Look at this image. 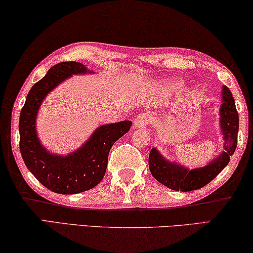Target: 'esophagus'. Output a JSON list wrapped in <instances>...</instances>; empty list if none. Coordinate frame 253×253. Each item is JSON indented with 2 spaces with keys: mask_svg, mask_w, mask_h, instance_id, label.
<instances>
[{
  "mask_svg": "<svg viewBox=\"0 0 253 253\" xmlns=\"http://www.w3.org/2000/svg\"><path fill=\"white\" fill-rule=\"evenodd\" d=\"M149 123H150V118L146 114H140L134 119V126L138 129H146Z\"/></svg>",
  "mask_w": 253,
  "mask_h": 253,
  "instance_id": "obj_1",
  "label": "esophagus"
}]
</instances>
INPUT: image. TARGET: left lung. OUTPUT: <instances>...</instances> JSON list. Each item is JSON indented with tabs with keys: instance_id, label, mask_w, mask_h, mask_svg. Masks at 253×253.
I'll list each match as a JSON object with an SVG mask.
<instances>
[{
	"instance_id": "obj_1",
	"label": "left lung",
	"mask_w": 253,
	"mask_h": 253,
	"mask_svg": "<svg viewBox=\"0 0 253 253\" xmlns=\"http://www.w3.org/2000/svg\"><path fill=\"white\" fill-rule=\"evenodd\" d=\"M222 99L221 127L224 133L225 151L205 167L189 170L179 165L169 163L155 148H152L149 155V169L159 183L166 187L180 192L200 189L212 181L230 163V156L234 154L238 143L239 114L231 90L226 86L223 87Z\"/></svg>"
}]
</instances>
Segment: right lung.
Instances as JSON below:
<instances>
[{
    "mask_svg": "<svg viewBox=\"0 0 253 253\" xmlns=\"http://www.w3.org/2000/svg\"><path fill=\"white\" fill-rule=\"evenodd\" d=\"M89 73L76 61H64L48 70L32 86L20 113V151L24 164L44 187L58 194H77L92 189L105 175L109 152L114 142L129 132L131 121L99 126L84 146L66 157L51 155L36 133V117L50 90L74 74Z\"/></svg>",
    "mask_w": 253,
    "mask_h": 253,
    "instance_id": "obj_1",
    "label": "right lung"
}]
</instances>
